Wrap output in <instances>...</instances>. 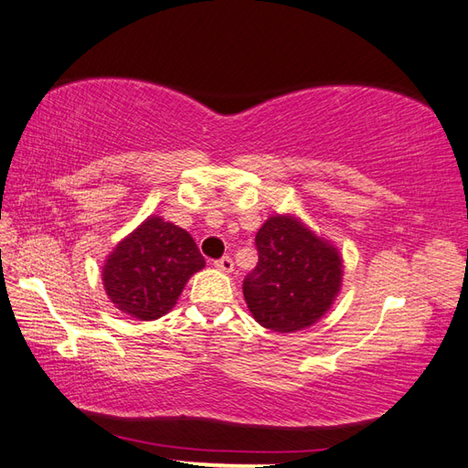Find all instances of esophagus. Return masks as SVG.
<instances>
[{"mask_svg":"<svg viewBox=\"0 0 468 468\" xmlns=\"http://www.w3.org/2000/svg\"><path fill=\"white\" fill-rule=\"evenodd\" d=\"M214 266L220 270V272H232V270H234V262H232L230 256H222L220 261L214 262Z\"/></svg>","mask_w":468,"mask_h":468,"instance_id":"34e87169","label":"esophagus"}]
</instances>
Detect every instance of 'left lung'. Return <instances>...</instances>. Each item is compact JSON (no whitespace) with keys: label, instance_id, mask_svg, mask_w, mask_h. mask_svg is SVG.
<instances>
[{"label":"left lung","instance_id":"obj_1","mask_svg":"<svg viewBox=\"0 0 468 468\" xmlns=\"http://www.w3.org/2000/svg\"><path fill=\"white\" fill-rule=\"evenodd\" d=\"M258 264L244 300L258 324L286 335L324 316L342 286V254L294 214H274L256 234Z\"/></svg>","mask_w":468,"mask_h":468}]
</instances>
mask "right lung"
Returning a JSON list of instances; mask_svg holds the SVG:
<instances>
[{
    "label": "right lung",
    "instance_id": "add662e5",
    "mask_svg": "<svg viewBox=\"0 0 468 468\" xmlns=\"http://www.w3.org/2000/svg\"><path fill=\"white\" fill-rule=\"evenodd\" d=\"M204 266L194 238L154 214L113 246L101 266V282L110 303L123 314L158 320Z\"/></svg>",
    "mask_w": 468,
    "mask_h": 468
}]
</instances>
